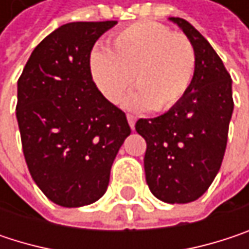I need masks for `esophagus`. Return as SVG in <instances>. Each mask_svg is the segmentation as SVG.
<instances>
[{
  "label": "esophagus",
  "instance_id": "34e87169",
  "mask_svg": "<svg viewBox=\"0 0 249 249\" xmlns=\"http://www.w3.org/2000/svg\"><path fill=\"white\" fill-rule=\"evenodd\" d=\"M126 120H128V124L131 126V129H134V128H135V117L131 115V114H128V115H126Z\"/></svg>",
  "mask_w": 249,
  "mask_h": 249
}]
</instances>
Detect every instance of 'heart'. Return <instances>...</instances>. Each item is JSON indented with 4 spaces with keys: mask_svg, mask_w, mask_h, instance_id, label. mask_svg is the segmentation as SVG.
I'll use <instances>...</instances> for the list:
<instances>
[{
    "mask_svg": "<svg viewBox=\"0 0 249 249\" xmlns=\"http://www.w3.org/2000/svg\"><path fill=\"white\" fill-rule=\"evenodd\" d=\"M90 72L101 93L112 104L129 90L131 109L160 112L184 95L195 72V50L189 38L157 23H135L118 31L109 49L96 47L89 59Z\"/></svg>",
    "mask_w": 249,
    "mask_h": 249,
    "instance_id": "obj_1",
    "label": "heart"
}]
</instances>
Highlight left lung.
Instances as JSON below:
<instances>
[{"instance_id": "8db88e82", "label": "left lung", "mask_w": 249, "mask_h": 249, "mask_svg": "<svg viewBox=\"0 0 249 249\" xmlns=\"http://www.w3.org/2000/svg\"><path fill=\"white\" fill-rule=\"evenodd\" d=\"M195 50V72L184 95L163 115L138 120L145 140V180L166 203H189L212 184L224 160L233 112L232 79L209 41L183 18L170 17Z\"/></svg>"}]
</instances>
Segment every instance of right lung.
Masks as SVG:
<instances>
[{
    "mask_svg": "<svg viewBox=\"0 0 249 249\" xmlns=\"http://www.w3.org/2000/svg\"><path fill=\"white\" fill-rule=\"evenodd\" d=\"M117 21L68 23L31 53L17 83L25 163L56 205L80 208L107 192L112 163L131 134L125 114L96 88L90 52Z\"/></svg>",
    "mask_w": 249,
    "mask_h": 249,
    "instance_id": "obj_1",
    "label": "right lung"
}]
</instances>
